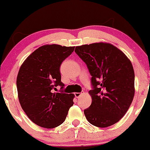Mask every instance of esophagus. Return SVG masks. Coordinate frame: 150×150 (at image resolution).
<instances>
[{"label": "esophagus", "mask_w": 150, "mask_h": 150, "mask_svg": "<svg viewBox=\"0 0 150 150\" xmlns=\"http://www.w3.org/2000/svg\"><path fill=\"white\" fill-rule=\"evenodd\" d=\"M81 95H82V93H77V92L75 93V96L76 98H79Z\"/></svg>", "instance_id": "1"}]
</instances>
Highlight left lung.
Returning a JSON list of instances; mask_svg holds the SVG:
<instances>
[{"label":"left lung","instance_id":"obj_1","mask_svg":"<svg viewBox=\"0 0 150 150\" xmlns=\"http://www.w3.org/2000/svg\"><path fill=\"white\" fill-rule=\"evenodd\" d=\"M75 51L92 76V102L84 110L86 119L99 128L116 123L128 111L135 93L131 61L117 47L102 42L76 46Z\"/></svg>","mask_w":150,"mask_h":150}]
</instances>
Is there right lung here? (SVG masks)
Wrapping results in <instances>:
<instances>
[{
	"mask_svg": "<svg viewBox=\"0 0 150 150\" xmlns=\"http://www.w3.org/2000/svg\"><path fill=\"white\" fill-rule=\"evenodd\" d=\"M74 46L44 45L33 51L20 67L17 78L18 98L22 110L36 125L54 128L65 120L75 95L54 93L61 81L60 66Z\"/></svg>",
	"mask_w": 150,
	"mask_h": 150,
	"instance_id": "obj_1",
	"label": "right lung"
}]
</instances>
